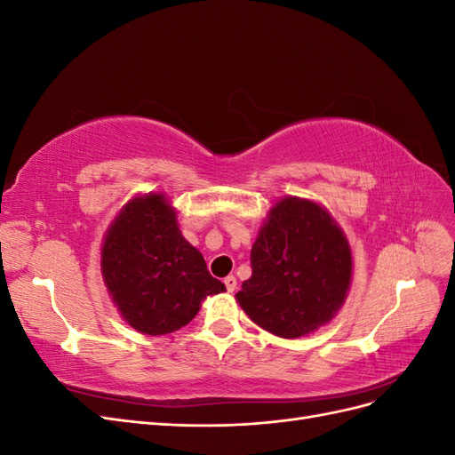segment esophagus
<instances>
[{
	"mask_svg": "<svg viewBox=\"0 0 455 455\" xmlns=\"http://www.w3.org/2000/svg\"><path fill=\"white\" fill-rule=\"evenodd\" d=\"M224 284H226V288H228V292H235V288H237V279L233 277V275H228V277L224 279Z\"/></svg>",
	"mask_w": 455,
	"mask_h": 455,
	"instance_id": "34e87169",
	"label": "esophagus"
}]
</instances>
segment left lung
Wrapping results in <instances>:
<instances>
[{
    "label": "left lung",
    "mask_w": 455,
    "mask_h": 455,
    "mask_svg": "<svg viewBox=\"0 0 455 455\" xmlns=\"http://www.w3.org/2000/svg\"><path fill=\"white\" fill-rule=\"evenodd\" d=\"M251 266L237 304L259 328L286 339L328 324L351 288L346 233L309 199L288 196L271 206L252 244Z\"/></svg>",
    "instance_id": "1"
}]
</instances>
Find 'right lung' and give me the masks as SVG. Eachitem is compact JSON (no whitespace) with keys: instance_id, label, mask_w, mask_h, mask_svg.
I'll return each instance as SVG.
<instances>
[{"instance_id":"right-lung-1","label":"right lung","mask_w":455,"mask_h":455,"mask_svg":"<svg viewBox=\"0 0 455 455\" xmlns=\"http://www.w3.org/2000/svg\"><path fill=\"white\" fill-rule=\"evenodd\" d=\"M100 269L123 321L148 336L186 326L206 296L226 291L184 239L167 196L154 191L132 197L109 224Z\"/></svg>"}]
</instances>
